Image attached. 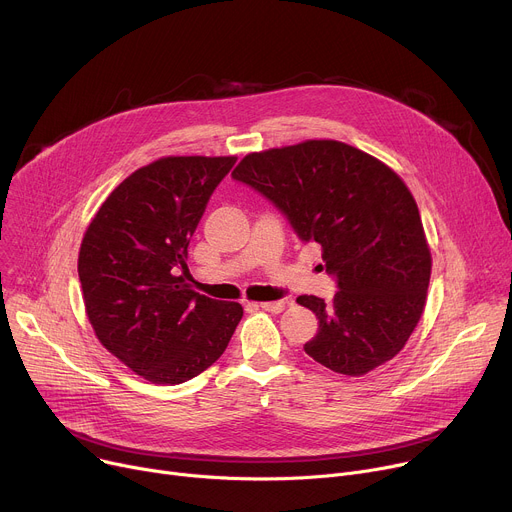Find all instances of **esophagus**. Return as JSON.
Returning a JSON list of instances; mask_svg holds the SVG:
<instances>
[{"label": "esophagus", "instance_id": "esophagus-1", "mask_svg": "<svg viewBox=\"0 0 512 512\" xmlns=\"http://www.w3.org/2000/svg\"><path fill=\"white\" fill-rule=\"evenodd\" d=\"M257 308L265 310V312H273V314H281L285 308H287V302H261V304H255Z\"/></svg>", "mask_w": 512, "mask_h": 512}]
</instances>
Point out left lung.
I'll list each match as a JSON object with an SVG mask.
<instances>
[{
  "instance_id": "obj_1",
  "label": "left lung",
  "mask_w": 512,
  "mask_h": 512,
  "mask_svg": "<svg viewBox=\"0 0 512 512\" xmlns=\"http://www.w3.org/2000/svg\"><path fill=\"white\" fill-rule=\"evenodd\" d=\"M233 178L267 196L300 239L322 245L338 279L330 304L296 300L320 322L304 350L346 377L395 358L421 320L431 275L419 208L401 176L348 143L306 139L247 154Z\"/></svg>"
}]
</instances>
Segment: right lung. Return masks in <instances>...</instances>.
<instances>
[{"label": "right lung", "mask_w": 512, "mask_h": 512, "mask_svg": "<svg viewBox=\"0 0 512 512\" xmlns=\"http://www.w3.org/2000/svg\"><path fill=\"white\" fill-rule=\"evenodd\" d=\"M235 156H166L129 174L99 206L79 251L99 342L154 385H180L221 358L243 318L186 281L188 243Z\"/></svg>", "instance_id": "obj_1"}]
</instances>
